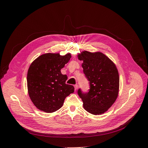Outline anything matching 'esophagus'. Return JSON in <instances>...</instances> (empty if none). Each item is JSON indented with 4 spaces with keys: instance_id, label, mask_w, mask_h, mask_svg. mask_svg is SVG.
I'll list each match as a JSON object with an SVG mask.
<instances>
[{
    "instance_id": "esophagus-1",
    "label": "esophagus",
    "mask_w": 148,
    "mask_h": 148,
    "mask_svg": "<svg viewBox=\"0 0 148 148\" xmlns=\"http://www.w3.org/2000/svg\"><path fill=\"white\" fill-rule=\"evenodd\" d=\"M74 87H75V90L76 91V90H77V89H78V85H77V84L74 85Z\"/></svg>"
}]
</instances>
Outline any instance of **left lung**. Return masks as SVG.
Masks as SVG:
<instances>
[{"label": "left lung", "instance_id": "obj_1", "mask_svg": "<svg viewBox=\"0 0 148 148\" xmlns=\"http://www.w3.org/2000/svg\"><path fill=\"white\" fill-rule=\"evenodd\" d=\"M78 57L83 62V73L89 83L88 92L79 88L78 95L85 110L94 115L102 114L110 108L118 96L119 75L117 67L101 52L84 51Z\"/></svg>", "mask_w": 148, "mask_h": 148}]
</instances>
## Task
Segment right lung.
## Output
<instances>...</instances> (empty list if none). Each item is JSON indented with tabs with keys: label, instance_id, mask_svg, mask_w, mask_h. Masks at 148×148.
I'll use <instances>...</instances> for the list:
<instances>
[{
	"label": "right lung",
	"instance_id": "obj_1",
	"mask_svg": "<svg viewBox=\"0 0 148 148\" xmlns=\"http://www.w3.org/2000/svg\"><path fill=\"white\" fill-rule=\"evenodd\" d=\"M70 53L41 55L31 64L27 74L28 94L37 108L52 113L61 108L65 98L74 92L72 85L66 84L67 76L60 70L69 62Z\"/></svg>",
	"mask_w": 148,
	"mask_h": 148
}]
</instances>
